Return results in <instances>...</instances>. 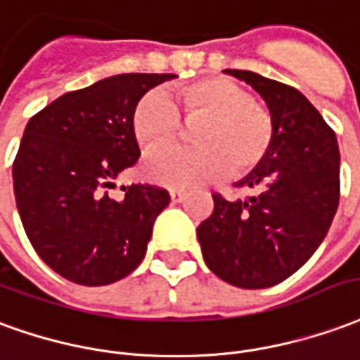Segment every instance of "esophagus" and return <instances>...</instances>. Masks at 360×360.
Listing matches in <instances>:
<instances>
[{"mask_svg":"<svg viewBox=\"0 0 360 360\" xmlns=\"http://www.w3.org/2000/svg\"><path fill=\"white\" fill-rule=\"evenodd\" d=\"M186 198L184 190H170V200L178 203V201H182Z\"/></svg>","mask_w":360,"mask_h":360,"instance_id":"esophagus-1","label":"esophagus"}]
</instances>
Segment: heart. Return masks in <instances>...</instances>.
I'll list each match as a JSON object with an SVG mask.
<instances>
[{
    "label": "heart",
    "instance_id": "heart-1",
    "mask_svg": "<svg viewBox=\"0 0 360 360\" xmlns=\"http://www.w3.org/2000/svg\"><path fill=\"white\" fill-rule=\"evenodd\" d=\"M184 120H201L193 129L198 145H172L151 153L145 176L170 188H193L225 178L231 168L248 172L266 159L275 139L271 116L254 96L226 77H205L172 91L151 89L135 103L131 131L143 149L174 141Z\"/></svg>",
    "mask_w": 360,
    "mask_h": 360
}]
</instances>
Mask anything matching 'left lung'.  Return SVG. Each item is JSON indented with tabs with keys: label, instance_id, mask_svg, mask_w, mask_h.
<instances>
[{
	"label": "left lung",
	"instance_id": "obj_1",
	"mask_svg": "<svg viewBox=\"0 0 360 360\" xmlns=\"http://www.w3.org/2000/svg\"><path fill=\"white\" fill-rule=\"evenodd\" d=\"M266 101L274 147L236 188L257 195L229 201L213 193V213L198 226L207 267L240 289H267L307 264L330 231L339 205V147L320 112L297 89L242 70Z\"/></svg>",
	"mask_w": 360,
	"mask_h": 360
}]
</instances>
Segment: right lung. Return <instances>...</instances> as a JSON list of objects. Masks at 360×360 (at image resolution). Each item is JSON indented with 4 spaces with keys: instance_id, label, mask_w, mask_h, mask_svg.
I'll list each match as a JSON object with an SVG mask.
<instances>
[{
    "instance_id": "right-lung-1",
    "label": "right lung",
    "mask_w": 360,
    "mask_h": 360,
    "mask_svg": "<svg viewBox=\"0 0 360 360\" xmlns=\"http://www.w3.org/2000/svg\"><path fill=\"white\" fill-rule=\"evenodd\" d=\"M172 73H122L62 94L25 127L13 190L32 248L68 281L110 285L141 264L165 188L112 180L141 157L131 131L135 103Z\"/></svg>"
}]
</instances>
